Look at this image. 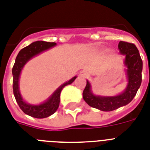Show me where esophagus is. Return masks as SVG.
I'll return each instance as SVG.
<instances>
[{"label":"esophagus","instance_id":"34e87169","mask_svg":"<svg viewBox=\"0 0 150 150\" xmlns=\"http://www.w3.org/2000/svg\"><path fill=\"white\" fill-rule=\"evenodd\" d=\"M79 76L81 78H88L89 75H88V73L86 72V71H81L80 74H79Z\"/></svg>","mask_w":150,"mask_h":150}]
</instances>
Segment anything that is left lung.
Instances as JSON below:
<instances>
[{
  "label": "left lung",
  "mask_w": 150,
  "mask_h": 150,
  "mask_svg": "<svg viewBox=\"0 0 150 150\" xmlns=\"http://www.w3.org/2000/svg\"><path fill=\"white\" fill-rule=\"evenodd\" d=\"M119 52L125 56L127 85L123 92L116 96H98L93 93L92 86L87 81L83 91V98L88 105L104 112H110L125 106L133 99L142 82V61L135 45L120 41L118 46Z\"/></svg>",
  "instance_id": "1"
}]
</instances>
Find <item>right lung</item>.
<instances>
[{
  "label": "right lung",
  "instance_id": "obj_1",
  "mask_svg": "<svg viewBox=\"0 0 150 150\" xmlns=\"http://www.w3.org/2000/svg\"><path fill=\"white\" fill-rule=\"evenodd\" d=\"M56 45L57 44L54 42H47L44 41H38L33 42L19 52L15 59L14 67L12 69L13 92H14L15 99L21 109L25 114L30 115L31 117L43 119V118H47L52 115V114H54L59 106L60 94L63 88L72 83L77 78V76H75L69 81H65L62 85H61L45 101H44L43 103L40 104H30L27 103L23 98L20 92L19 81H20L21 73L22 69H24V65L33 58L43 53L45 51L51 49Z\"/></svg>",
  "mask_w": 150,
  "mask_h": 150
}]
</instances>
